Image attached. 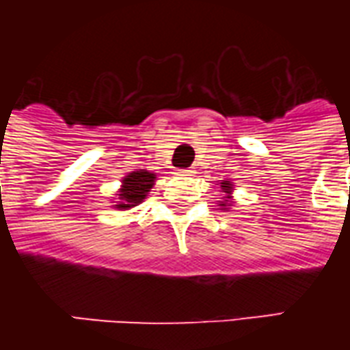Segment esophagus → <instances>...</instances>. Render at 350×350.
Listing matches in <instances>:
<instances>
[{"mask_svg":"<svg viewBox=\"0 0 350 350\" xmlns=\"http://www.w3.org/2000/svg\"><path fill=\"white\" fill-rule=\"evenodd\" d=\"M182 174L183 176H191V174H195V170H191V168H189V170H182Z\"/></svg>","mask_w":350,"mask_h":350,"instance_id":"obj_1","label":"esophagus"}]
</instances>
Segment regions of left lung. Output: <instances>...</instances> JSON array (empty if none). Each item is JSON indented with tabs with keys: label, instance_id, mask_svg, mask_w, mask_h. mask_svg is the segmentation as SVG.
I'll return each instance as SVG.
<instances>
[{
	"label": "left lung",
	"instance_id": "8db88e82",
	"mask_svg": "<svg viewBox=\"0 0 350 350\" xmlns=\"http://www.w3.org/2000/svg\"><path fill=\"white\" fill-rule=\"evenodd\" d=\"M221 189H225V193H228V191H230V183H223V185H221ZM221 206H225V204H221Z\"/></svg>",
	"mask_w": 350,
	"mask_h": 350
}]
</instances>
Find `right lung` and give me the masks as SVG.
Returning a JSON list of instances; mask_svg holds the SVG:
<instances>
[{"mask_svg": "<svg viewBox=\"0 0 350 350\" xmlns=\"http://www.w3.org/2000/svg\"><path fill=\"white\" fill-rule=\"evenodd\" d=\"M153 180L155 174L148 172V170H138V172H131L129 176H125L122 185V198L123 202L116 204L118 208H131V206H137L138 202H142L146 198V193L152 189Z\"/></svg>", "mask_w": 350, "mask_h": 350, "instance_id": "1", "label": "right lung"}]
</instances>
